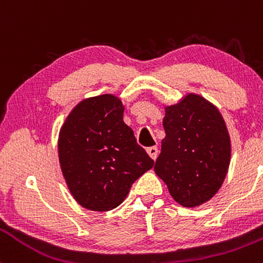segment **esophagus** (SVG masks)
Here are the masks:
<instances>
[{
  "label": "esophagus",
  "instance_id": "1",
  "mask_svg": "<svg viewBox=\"0 0 263 263\" xmlns=\"http://www.w3.org/2000/svg\"><path fill=\"white\" fill-rule=\"evenodd\" d=\"M147 153H148V156L153 161H156L157 156H158V148L157 147H149V148H147Z\"/></svg>",
  "mask_w": 263,
  "mask_h": 263
}]
</instances>
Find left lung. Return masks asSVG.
Here are the masks:
<instances>
[{
	"label": "left lung",
	"mask_w": 263,
	"mask_h": 263,
	"mask_svg": "<svg viewBox=\"0 0 263 263\" xmlns=\"http://www.w3.org/2000/svg\"><path fill=\"white\" fill-rule=\"evenodd\" d=\"M163 127L156 174L182 206L209 201L221 188L231 158L230 135L219 108L188 92L176 104L164 105Z\"/></svg>",
	"instance_id": "left-lung-1"
}]
</instances>
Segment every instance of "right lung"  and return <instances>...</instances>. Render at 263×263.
I'll return each instance as SVG.
<instances>
[{
	"mask_svg": "<svg viewBox=\"0 0 263 263\" xmlns=\"http://www.w3.org/2000/svg\"><path fill=\"white\" fill-rule=\"evenodd\" d=\"M123 111L114 93L92 96L75 105L60 127L63 177L73 198L87 210L119 206L132 184L155 164L123 122Z\"/></svg>",
	"mask_w": 263,
	"mask_h": 263,
	"instance_id": "1",
	"label": "right lung"
}]
</instances>
